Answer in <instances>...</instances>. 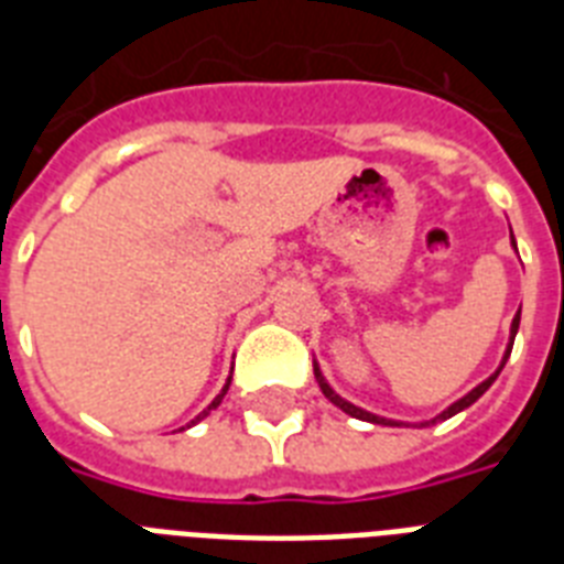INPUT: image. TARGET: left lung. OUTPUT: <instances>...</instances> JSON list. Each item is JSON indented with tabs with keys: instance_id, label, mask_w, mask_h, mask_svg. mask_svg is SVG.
Listing matches in <instances>:
<instances>
[{
	"instance_id": "obj_1",
	"label": "left lung",
	"mask_w": 564,
	"mask_h": 564,
	"mask_svg": "<svg viewBox=\"0 0 564 564\" xmlns=\"http://www.w3.org/2000/svg\"><path fill=\"white\" fill-rule=\"evenodd\" d=\"M512 248H516V237H512ZM516 251H518V248H516ZM518 325H521V310H518V313H516V318H512V327H509V343H507V351H503V360H500V366H498V369H495V375H489V377H486V380H482V383H477V386H474L471 392H468V394H463V398H459V401H454V403H451V406H447V410H442V412H438L436 419H430V421H421L419 427H430V424H436V421H445V419H451V415H456V412L468 410V406H471V403L477 401V398H482V394H486V389H489V386L495 383V380H498V375H500V371H503V366H507L509 354H512V343H516ZM313 371H316V380H318V386H322V392H325V398H327V401L334 403V406H339V410H343V412H348V415H351V419L371 421V424H383V427H412V424H406V421L383 419V415H375V412L362 410V406H357V403L345 401L343 394H339V392H334V386L327 383V380H325V375H322V369H318V362H316V360H313Z\"/></svg>"
}]
</instances>
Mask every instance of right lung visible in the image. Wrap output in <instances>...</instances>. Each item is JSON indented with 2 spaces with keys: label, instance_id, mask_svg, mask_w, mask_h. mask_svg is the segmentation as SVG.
I'll use <instances>...</instances> for the list:
<instances>
[{
  "label": "right lung",
  "instance_id": "obj_1",
  "mask_svg": "<svg viewBox=\"0 0 564 564\" xmlns=\"http://www.w3.org/2000/svg\"><path fill=\"white\" fill-rule=\"evenodd\" d=\"M228 386H230V377H228V383L221 386V392L216 394V398H213V401H210V406H207V410H204V412H198V415H195V421L207 419V415H210V412L216 410V406H219V403H221V398H225V392H228ZM195 421H193V424H195ZM187 427H189V424H187Z\"/></svg>",
  "mask_w": 564,
  "mask_h": 564
}]
</instances>
